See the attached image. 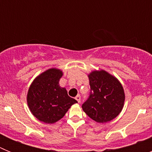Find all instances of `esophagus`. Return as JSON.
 <instances>
[{
  "label": "esophagus",
  "instance_id": "esophagus-1",
  "mask_svg": "<svg viewBox=\"0 0 152 152\" xmlns=\"http://www.w3.org/2000/svg\"><path fill=\"white\" fill-rule=\"evenodd\" d=\"M75 99H76V100H77L78 103H80V95H77V96H75Z\"/></svg>",
  "mask_w": 152,
  "mask_h": 152
}]
</instances>
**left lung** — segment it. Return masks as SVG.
<instances>
[{"label": "left lung", "mask_w": 152, "mask_h": 152, "mask_svg": "<svg viewBox=\"0 0 152 152\" xmlns=\"http://www.w3.org/2000/svg\"><path fill=\"white\" fill-rule=\"evenodd\" d=\"M88 77L91 93L82 104L83 110L97 123L111 121L120 113L124 105L123 86L116 77L103 70L92 72Z\"/></svg>", "instance_id": "obj_1"}]
</instances>
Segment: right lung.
<instances>
[{
  "mask_svg": "<svg viewBox=\"0 0 152 152\" xmlns=\"http://www.w3.org/2000/svg\"><path fill=\"white\" fill-rule=\"evenodd\" d=\"M59 69L51 68L39 75L30 85L27 103L31 113L40 121L54 123L65 115L68 109L77 101L68 95L59 86L62 76Z\"/></svg>",
  "mask_w": 152,
  "mask_h": 152,
  "instance_id": "obj_1",
  "label": "right lung"
}]
</instances>
